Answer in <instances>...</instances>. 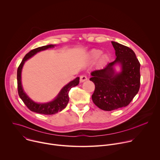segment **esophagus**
Segmentation results:
<instances>
[{"label": "esophagus", "mask_w": 160, "mask_h": 160, "mask_svg": "<svg viewBox=\"0 0 160 160\" xmlns=\"http://www.w3.org/2000/svg\"><path fill=\"white\" fill-rule=\"evenodd\" d=\"M86 80H87V76H85V75H81V76H80V81L81 83H82V82H85V81H86Z\"/></svg>", "instance_id": "34e87169"}]
</instances>
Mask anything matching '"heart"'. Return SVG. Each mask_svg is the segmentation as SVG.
Segmentation results:
<instances>
[{
  "label": "heart",
  "mask_w": 160,
  "mask_h": 160,
  "mask_svg": "<svg viewBox=\"0 0 160 160\" xmlns=\"http://www.w3.org/2000/svg\"><path fill=\"white\" fill-rule=\"evenodd\" d=\"M88 59L91 62L98 59V64L99 66H104L109 60L108 54H102V51L98 49H93L88 52Z\"/></svg>",
  "instance_id": "1"
}]
</instances>
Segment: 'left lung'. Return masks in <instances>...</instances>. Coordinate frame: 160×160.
Listing matches in <instances>:
<instances>
[{
  "mask_svg": "<svg viewBox=\"0 0 160 160\" xmlns=\"http://www.w3.org/2000/svg\"><path fill=\"white\" fill-rule=\"evenodd\" d=\"M115 50L116 59L102 70L91 73L90 80L95 84L92 96L94 103L104 111H112L128 106L140 88V62L129 48L111 42ZM121 66L119 72L114 66Z\"/></svg>",
  "mask_w": 160,
  "mask_h": 160,
  "instance_id": "obj_1",
  "label": "left lung"
}]
</instances>
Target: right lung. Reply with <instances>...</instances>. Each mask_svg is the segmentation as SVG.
<instances>
[{
    "label": "right lung",
    "mask_w": 160,
    "mask_h": 160,
    "mask_svg": "<svg viewBox=\"0 0 160 160\" xmlns=\"http://www.w3.org/2000/svg\"><path fill=\"white\" fill-rule=\"evenodd\" d=\"M55 45H56L52 44L48 45L30 51L25 55L23 59L22 60L17 71L18 91L19 98L23 101L27 108L32 111L47 115H54V114L62 111L66 108L68 103V101H69V96H68V94H69L70 90L72 87L78 85L80 78H76L73 80L68 83L67 85H66L64 87H62V89L60 90L59 93L53 101L46 103H37L32 100L25 93L23 88H22L21 84V72L22 66H23L26 61L33 56L37 52L46 50L49 48H54Z\"/></svg>",
    "instance_id": "add662e5"
}]
</instances>
